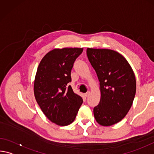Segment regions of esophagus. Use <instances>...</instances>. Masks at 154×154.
Returning a JSON list of instances; mask_svg holds the SVG:
<instances>
[{"label":"esophagus","instance_id":"34e87169","mask_svg":"<svg viewBox=\"0 0 154 154\" xmlns=\"http://www.w3.org/2000/svg\"><path fill=\"white\" fill-rule=\"evenodd\" d=\"M90 92H86V93H85L84 94V95H85V97H88L89 96V95H90Z\"/></svg>","mask_w":154,"mask_h":154}]
</instances>
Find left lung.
Here are the masks:
<instances>
[{
  "instance_id": "8db88e82",
  "label": "left lung",
  "mask_w": 154,
  "mask_h": 154,
  "mask_svg": "<svg viewBox=\"0 0 154 154\" xmlns=\"http://www.w3.org/2000/svg\"><path fill=\"white\" fill-rule=\"evenodd\" d=\"M86 53L98 77L101 92L94 116L102 126L114 125L132 106L136 89L133 69L128 60L114 50L88 48Z\"/></svg>"
}]
</instances>
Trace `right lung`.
I'll return each mask as SVG.
<instances>
[{
  "instance_id": "1",
  "label": "right lung",
  "mask_w": 154,
  "mask_h": 154,
  "mask_svg": "<svg viewBox=\"0 0 154 154\" xmlns=\"http://www.w3.org/2000/svg\"><path fill=\"white\" fill-rule=\"evenodd\" d=\"M83 48H54L44 56L38 67L33 91L35 98L45 115L60 126L74 121L83 103L68 83L70 72Z\"/></svg>"
}]
</instances>
